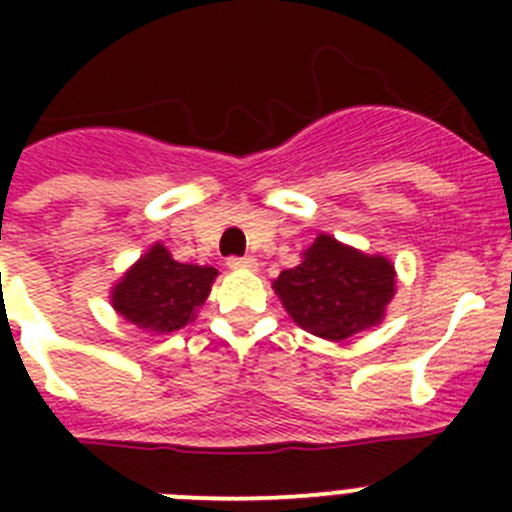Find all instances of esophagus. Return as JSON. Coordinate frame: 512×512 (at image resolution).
Wrapping results in <instances>:
<instances>
[{"instance_id": "obj_1", "label": "esophagus", "mask_w": 512, "mask_h": 512, "mask_svg": "<svg viewBox=\"0 0 512 512\" xmlns=\"http://www.w3.org/2000/svg\"><path fill=\"white\" fill-rule=\"evenodd\" d=\"M228 266L230 269H256V259H253V256H230L228 259Z\"/></svg>"}]
</instances>
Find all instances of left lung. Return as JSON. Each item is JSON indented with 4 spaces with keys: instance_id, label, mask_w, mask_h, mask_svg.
<instances>
[{
    "instance_id": "8db88e82",
    "label": "left lung",
    "mask_w": 512,
    "mask_h": 512,
    "mask_svg": "<svg viewBox=\"0 0 512 512\" xmlns=\"http://www.w3.org/2000/svg\"><path fill=\"white\" fill-rule=\"evenodd\" d=\"M271 289L302 330L341 343L382 323L397 292V271L382 253H364L320 233Z\"/></svg>"
}]
</instances>
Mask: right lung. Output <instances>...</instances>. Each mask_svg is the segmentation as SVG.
<instances>
[{
  "mask_svg": "<svg viewBox=\"0 0 512 512\" xmlns=\"http://www.w3.org/2000/svg\"><path fill=\"white\" fill-rule=\"evenodd\" d=\"M215 277V266L182 264L164 243H153L110 289V305L143 333L164 336L194 323Z\"/></svg>",
  "mask_w": 512,
  "mask_h": 512,
  "instance_id": "1",
  "label": "right lung"
}]
</instances>
